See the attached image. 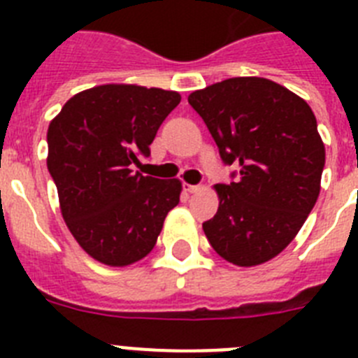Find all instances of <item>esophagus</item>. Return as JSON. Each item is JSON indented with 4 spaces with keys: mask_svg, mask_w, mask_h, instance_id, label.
Returning <instances> with one entry per match:
<instances>
[{
    "mask_svg": "<svg viewBox=\"0 0 358 358\" xmlns=\"http://www.w3.org/2000/svg\"><path fill=\"white\" fill-rule=\"evenodd\" d=\"M185 189L188 192V194H197V192H201V189H202V186L188 185V182H185Z\"/></svg>",
    "mask_w": 358,
    "mask_h": 358,
    "instance_id": "esophagus-1",
    "label": "esophagus"
}]
</instances>
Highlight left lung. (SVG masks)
Listing matches in <instances>:
<instances>
[{"label": "left lung", "mask_w": 358, "mask_h": 358, "mask_svg": "<svg viewBox=\"0 0 358 358\" xmlns=\"http://www.w3.org/2000/svg\"><path fill=\"white\" fill-rule=\"evenodd\" d=\"M189 106L236 181L215 185L218 210L202 224L218 256L238 267L273 260L296 238L321 192L324 143L308 103L262 77L194 91ZM235 177V173H233Z\"/></svg>", "instance_id": "8db88e82"}]
</instances>
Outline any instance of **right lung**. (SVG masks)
I'll use <instances>...</instances> for the list:
<instances>
[{
    "mask_svg": "<svg viewBox=\"0 0 358 358\" xmlns=\"http://www.w3.org/2000/svg\"><path fill=\"white\" fill-rule=\"evenodd\" d=\"M177 91L103 84L71 96L50 122L46 164L73 238L93 260L127 267L154 249L169 211L179 204V179L132 172Z\"/></svg>",
    "mask_w": 358,
    "mask_h": 358,
    "instance_id": "1",
    "label": "right lung"
}]
</instances>
